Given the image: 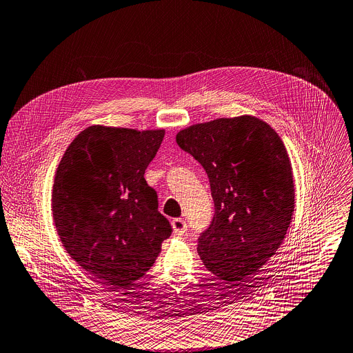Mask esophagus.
<instances>
[{"instance_id":"34e87169","label":"esophagus","mask_w":353,"mask_h":353,"mask_svg":"<svg viewBox=\"0 0 353 353\" xmlns=\"http://www.w3.org/2000/svg\"><path fill=\"white\" fill-rule=\"evenodd\" d=\"M172 227L177 235H181L187 231V222L183 218H176L172 221Z\"/></svg>"}]
</instances>
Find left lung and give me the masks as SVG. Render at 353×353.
I'll use <instances>...</instances> for the list:
<instances>
[{"instance_id": "8db88e82", "label": "left lung", "mask_w": 353, "mask_h": 353, "mask_svg": "<svg viewBox=\"0 0 353 353\" xmlns=\"http://www.w3.org/2000/svg\"><path fill=\"white\" fill-rule=\"evenodd\" d=\"M176 142L210 179L215 211L199 238L200 258L228 288L243 287L283 243L294 212L284 143L269 123L252 115L191 125Z\"/></svg>"}]
</instances>
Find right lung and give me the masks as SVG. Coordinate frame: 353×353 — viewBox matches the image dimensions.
Instances as JSON below:
<instances>
[{
  "instance_id": "add662e5",
  "label": "right lung",
  "mask_w": 353,
  "mask_h": 353,
  "mask_svg": "<svg viewBox=\"0 0 353 353\" xmlns=\"http://www.w3.org/2000/svg\"><path fill=\"white\" fill-rule=\"evenodd\" d=\"M163 137L165 130L88 126L69 145L54 174L52 212L63 246L115 290L141 279L172 234L143 177Z\"/></svg>"
}]
</instances>
